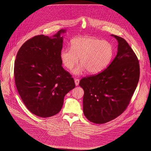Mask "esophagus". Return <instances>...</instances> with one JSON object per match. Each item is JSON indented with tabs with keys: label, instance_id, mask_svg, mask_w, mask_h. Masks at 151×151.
<instances>
[{
	"label": "esophagus",
	"instance_id": "esophagus-1",
	"mask_svg": "<svg viewBox=\"0 0 151 151\" xmlns=\"http://www.w3.org/2000/svg\"><path fill=\"white\" fill-rule=\"evenodd\" d=\"M74 81H75V84H76V86H78V84H79V82H80V80H79L78 79H75Z\"/></svg>",
	"mask_w": 151,
	"mask_h": 151
}]
</instances>
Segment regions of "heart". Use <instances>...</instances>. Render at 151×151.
<instances>
[{
  "instance_id": "1",
  "label": "heart",
  "mask_w": 151,
  "mask_h": 151,
  "mask_svg": "<svg viewBox=\"0 0 151 151\" xmlns=\"http://www.w3.org/2000/svg\"><path fill=\"white\" fill-rule=\"evenodd\" d=\"M113 55L111 45L106 41L93 37H77L71 42V48L63 49L60 53L61 61L65 68L71 70L79 62L81 65L73 73L80 74L86 70L96 74L104 70L110 62Z\"/></svg>"
}]
</instances>
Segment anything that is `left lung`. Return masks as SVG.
<instances>
[{
	"label": "left lung",
	"instance_id": "left-lung-1",
	"mask_svg": "<svg viewBox=\"0 0 151 151\" xmlns=\"http://www.w3.org/2000/svg\"><path fill=\"white\" fill-rule=\"evenodd\" d=\"M111 36L118 42L116 56L106 69L83 78L79 84L84 91V114L96 124L109 122L126 109L139 78V61L133 50L124 39Z\"/></svg>",
	"mask_w": 151,
	"mask_h": 151
}]
</instances>
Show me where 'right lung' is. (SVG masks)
<instances>
[{
    "instance_id": "1",
    "label": "right lung",
    "mask_w": 151,
    "mask_h": 151,
    "mask_svg": "<svg viewBox=\"0 0 151 151\" xmlns=\"http://www.w3.org/2000/svg\"><path fill=\"white\" fill-rule=\"evenodd\" d=\"M60 29L52 37L40 35L28 40L20 48L14 63V80L27 108L34 114L49 117L58 113L65 95L75 88L71 75L62 67Z\"/></svg>"
}]
</instances>
